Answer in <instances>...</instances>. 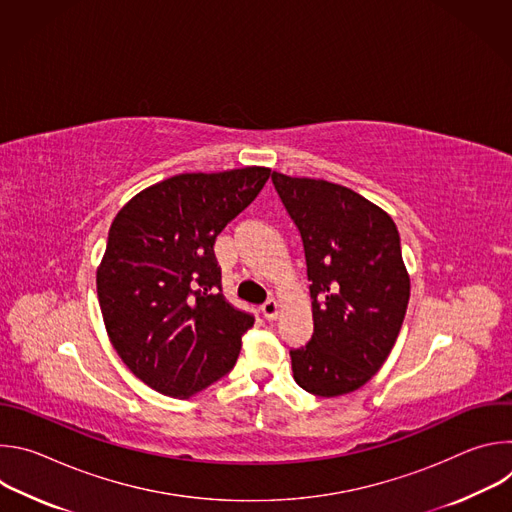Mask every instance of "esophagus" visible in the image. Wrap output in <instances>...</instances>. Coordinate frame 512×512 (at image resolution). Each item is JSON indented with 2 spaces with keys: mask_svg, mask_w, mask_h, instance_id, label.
<instances>
[{
  "mask_svg": "<svg viewBox=\"0 0 512 512\" xmlns=\"http://www.w3.org/2000/svg\"><path fill=\"white\" fill-rule=\"evenodd\" d=\"M261 314L265 320H275L279 316V304L275 300H267L263 306H261Z\"/></svg>",
  "mask_w": 512,
  "mask_h": 512,
  "instance_id": "esophagus-1",
  "label": "esophagus"
}]
</instances>
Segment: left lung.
Here are the masks:
<instances>
[{
    "label": "left lung",
    "instance_id": "obj_1",
    "mask_svg": "<svg viewBox=\"0 0 512 512\" xmlns=\"http://www.w3.org/2000/svg\"><path fill=\"white\" fill-rule=\"evenodd\" d=\"M308 267L314 334L289 350L296 383L318 397L367 385L387 360L409 302L393 218L354 190L271 174Z\"/></svg>",
    "mask_w": 512,
    "mask_h": 512
}]
</instances>
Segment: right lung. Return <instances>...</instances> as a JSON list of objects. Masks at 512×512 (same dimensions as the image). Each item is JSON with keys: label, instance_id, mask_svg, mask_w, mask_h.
I'll use <instances>...</instances> for the list:
<instances>
[{"label": "right lung", "instance_id": "1", "mask_svg": "<svg viewBox=\"0 0 512 512\" xmlns=\"http://www.w3.org/2000/svg\"><path fill=\"white\" fill-rule=\"evenodd\" d=\"M269 176L263 166L178 174L113 218L97 267L103 322L127 369L158 393L188 399L235 367L255 318L221 294L212 245Z\"/></svg>", "mask_w": 512, "mask_h": 512}]
</instances>
